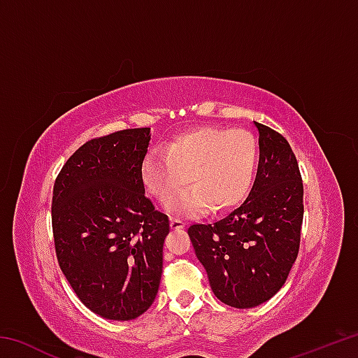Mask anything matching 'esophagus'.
<instances>
[{
    "label": "esophagus",
    "instance_id": "34e87169",
    "mask_svg": "<svg viewBox=\"0 0 358 358\" xmlns=\"http://www.w3.org/2000/svg\"><path fill=\"white\" fill-rule=\"evenodd\" d=\"M171 226H172V229L178 230V229H183V227L186 226V222L181 221V220H177V217H172V220H171Z\"/></svg>",
    "mask_w": 358,
    "mask_h": 358
}]
</instances>
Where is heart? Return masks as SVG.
Listing matches in <instances>:
<instances>
[{"label":"heart","mask_w":358,"mask_h":358,"mask_svg":"<svg viewBox=\"0 0 358 358\" xmlns=\"http://www.w3.org/2000/svg\"><path fill=\"white\" fill-rule=\"evenodd\" d=\"M259 164L256 137L245 129L202 126L181 132L166 151L150 150L141 166L145 189L166 202L189 182L194 186L169 201L180 216L229 211L250 194Z\"/></svg>","instance_id":"obj_1"}]
</instances>
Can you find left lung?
<instances>
[{
  "mask_svg": "<svg viewBox=\"0 0 358 358\" xmlns=\"http://www.w3.org/2000/svg\"><path fill=\"white\" fill-rule=\"evenodd\" d=\"M259 167L246 201L215 224H192L191 243L210 287L229 306H259L286 282L300 248L303 183L289 142L254 121Z\"/></svg>",
  "mask_w": 358,
  "mask_h": 358,
  "instance_id": "obj_1",
  "label": "left lung"
}]
</instances>
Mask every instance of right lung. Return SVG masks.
Here are the masks:
<instances>
[{"label":"right lung","mask_w":358,"mask_h":358,"mask_svg":"<svg viewBox=\"0 0 358 358\" xmlns=\"http://www.w3.org/2000/svg\"><path fill=\"white\" fill-rule=\"evenodd\" d=\"M150 128L82 145L53 186L52 227L59 268L90 311L131 320L155 301L167 215L145 196L141 166Z\"/></svg>","instance_id":"1"}]
</instances>
